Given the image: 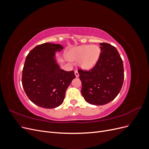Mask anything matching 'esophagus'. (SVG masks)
I'll return each instance as SVG.
<instances>
[{
    "mask_svg": "<svg viewBox=\"0 0 149 149\" xmlns=\"http://www.w3.org/2000/svg\"><path fill=\"white\" fill-rule=\"evenodd\" d=\"M74 74H75L76 77H78V76H79V73H78V71L77 70H76L74 71Z\"/></svg>",
    "mask_w": 149,
    "mask_h": 149,
    "instance_id": "obj_1",
    "label": "esophagus"
}]
</instances>
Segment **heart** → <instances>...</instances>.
<instances>
[{"mask_svg": "<svg viewBox=\"0 0 149 149\" xmlns=\"http://www.w3.org/2000/svg\"><path fill=\"white\" fill-rule=\"evenodd\" d=\"M100 53L101 49L96 45H86L72 49L69 54V58L71 61H79L80 66L88 70L96 63Z\"/></svg>", "mask_w": 149, "mask_h": 149, "instance_id": "1", "label": "heart"}]
</instances>
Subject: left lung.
Segmentation results:
<instances>
[{"mask_svg": "<svg viewBox=\"0 0 149 149\" xmlns=\"http://www.w3.org/2000/svg\"><path fill=\"white\" fill-rule=\"evenodd\" d=\"M100 45V55L95 66L89 71L78 70L85 101L97 106L114 100L124 79L123 61L118 49L107 43H101Z\"/></svg>", "mask_w": 149, "mask_h": 149, "instance_id": "obj_1", "label": "left lung"}]
</instances>
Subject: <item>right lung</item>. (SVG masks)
I'll return each mask as SVG.
<instances>
[{
  "instance_id": "1",
  "label": "right lung",
  "mask_w": 149,
  "mask_h": 149,
  "mask_svg": "<svg viewBox=\"0 0 149 149\" xmlns=\"http://www.w3.org/2000/svg\"><path fill=\"white\" fill-rule=\"evenodd\" d=\"M59 44L38 45L26 57L22 70V83L29 100L43 108L53 109L60 106L71 82L76 78L74 71L60 68L55 59L60 52Z\"/></svg>"
}]
</instances>
